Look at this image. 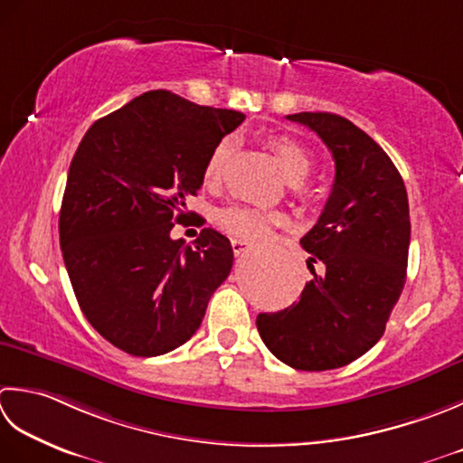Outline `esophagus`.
Wrapping results in <instances>:
<instances>
[{
  "label": "esophagus",
  "mask_w": 463,
  "mask_h": 463,
  "mask_svg": "<svg viewBox=\"0 0 463 463\" xmlns=\"http://www.w3.org/2000/svg\"><path fill=\"white\" fill-rule=\"evenodd\" d=\"M231 244H232L234 255H242V252H247L252 247V242L247 239H232Z\"/></svg>",
  "instance_id": "34e87169"
}]
</instances>
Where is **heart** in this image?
I'll return each instance as SVG.
<instances>
[{
    "mask_svg": "<svg viewBox=\"0 0 463 463\" xmlns=\"http://www.w3.org/2000/svg\"><path fill=\"white\" fill-rule=\"evenodd\" d=\"M270 148L280 162L283 175L288 183H301L313 168V156L301 142H297L291 136H275L270 138ZM231 158V142L221 140L213 148L204 165V180L206 184L219 183L224 175L226 162ZM216 221L226 232L234 234L237 239L260 241L267 239L273 232L275 226L285 224L287 216L279 211H265V208L249 206V204H232L226 206L216 214Z\"/></svg>",
    "mask_w": 463,
    "mask_h": 463,
    "instance_id": "1",
    "label": "heart"
}]
</instances>
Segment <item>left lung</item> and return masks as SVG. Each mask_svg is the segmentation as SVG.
Instances as JSON below:
<instances>
[{"mask_svg":"<svg viewBox=\"0 0 463 463\" xmlns=\"http://www.w3.org/2000/svg\"><path fill=\"white\" fill-rule=\"evenodd\" d=\"M317 132L335 160V183L319 221L301 239L313 279L298 303L260 313L257 329L288 367L327 371L351 364L382 339L405 285L410 203L400 170L347 118L287 116ZM319 261L321 271L312 265Z\"/></svg>","mask_w":463,"mask_h":463,"instance_id":"1","label":"left lung"}]
</instances>
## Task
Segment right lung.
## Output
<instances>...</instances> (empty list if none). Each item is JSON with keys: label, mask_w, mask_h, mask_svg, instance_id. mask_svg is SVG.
Wrapping results in <instances>:
<instances>
[{"label": "right lung", "mask_w": 463, "mask_h": 463, "mask_svg": "<svg viewBox=\"0 0 463 463\" xmlns=\"http://www.w3.org/2000/svg\"><path fill=\"white\" fill-rule=\"evenodd\" d=\"M242 120L152 90L81 138L61 201L60 247L81 313L114 347L165 355L201 327L232 269L231 241L203 229L190 247L170 231L203 186L213 148Z\"/></svg>", "instance_id": "right-lung-1"}]
</instances>
